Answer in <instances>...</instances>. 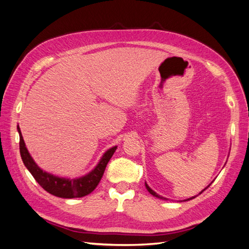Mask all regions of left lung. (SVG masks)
Returning a JSON list of instances; mask_svg holds the SVG:
<instances>
[{
    "label": "left lung",
    "instance_id": "obj_1",
    "mask_svg": "<svg viewBox=\"0 0 249 249\" xmlns=\"http://www.w3.org/2000/svg\"><path fill=\"white\" fill-rule=\"evenodd\" d=\"M209 185H210V184H209ZM209 185H208V186H209ZM145 186H146V188H147V190L149 191V193H150V194H151L152 196H157V197H160V199H165V197H163V196H159V195H157V194L155 193V191H154V190H152V189H151V188H150V187H149V186H148V185H147V184H146V183H145ZM208 186H207V187H208ZM207 187H206V188H207ZM206 188H205V189H206ZM205 189H204V190H205ZM204 190H202L200 194H202ZM194 197H196V196H193V197H189V199H187L186 201H188V200H191V199H194Z\"/></svg>",
    "mask_w": 249,
    "mask_h": 249
}]
</instances>
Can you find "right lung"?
Returning a JSON list of instances; mask_svg holds the SVG:
<instances>
[{"mask_svg":"<svg viewBox=\"0 0 249 249\" xmlns=\"http://www.w3.org/2000/svg\"><path fill=\"white\" fill-rule=\"evenodd\" d=\"M18 135H20V154L25 166L30 171V174L33 175L36 181L40 184L42 188L45 189L49 194L59 197H64V199L82 197L92 193L104 175L107 163L109 162L114 151L117 149V146L108 149L103 157H102L99 164L94 167V169H92L90 173L85 175L84 177L78 178V179H66V178H60L48 174L37 166L26 148L18 125Z\"/></svg>","mask_w":249,"mask_h":249,"instance_id":"1","label":"right lung"}]
</instances>
